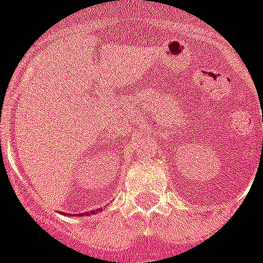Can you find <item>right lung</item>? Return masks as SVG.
Segmentation results:
<instances>
[{
    "instance_id": "obj_1",
    "label": "right lung",
    "mask_w": 263,
    "mask_h": 263,
    "mask_svg": "<svg viewBox=\"0 0 263 263\" xmlns=\"http://www.w3.org/2000/svg\"><path fill=\"white\" fill-rule=\"evenodd\" d=\"M97 211H98V210H94V211H88V213H81V214H73V216H88V214H89V216H92V214H95Z\"/></svg>"
}]
</instances>
